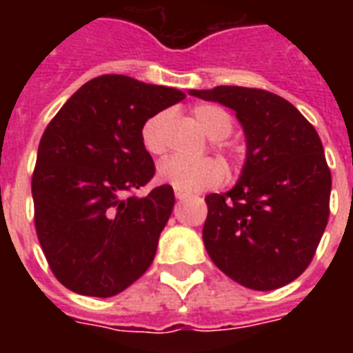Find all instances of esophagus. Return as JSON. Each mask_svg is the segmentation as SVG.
I'll return each mask as SVG.
<instances>
[{"mask_svg": "<svg viewBox=\"0 0 353 353\" xmlns=\"http://www.w3.org/2000/svg\"><path fill=\"white\" fill-rule=\"evenodd\" d=\"M176 198L179 199V201H183V199H187V198H188V194H185V192H179V190H176Z\"/></svg>", "mask_w": 353, "mask_h": 353, "instance_id": "obj_1", "label": "esophagus"}]
</instances>
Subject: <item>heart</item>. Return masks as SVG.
<instances>
[{
	"instance_id": "1",
	"label": "heart",
	"mask_w": 353,
	"mask_h": 353,
	"mask_svg": "<svg viewBox=\"0 0 353 353\" xmlns=\"http://www.w3.org/2000/svg\"><path fill=\"white\" fill-rule=\"evenodd\" d=\"M194 117L205 135L212 141H223L231 135L232 119L223 108L214 106V104H199L194 108ZM170 122V112H161L146 121L141 137H143L144 148L148 150L150 154L159 155L166 150V132H168ZM218 146L234 163V150L221 143ZM157 177H159V181L170 185L179 192L196 194L221 185L225 179V170L216 159L185 161L181 157H168V159L161 161L157 166Z\"/></svg>"
}]
</instances>
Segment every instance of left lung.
I'll list each match as a JSON object with an SVG mask.
<instances>
[{"label":"left lung","mask_w":353,"mask_h":353,"mask_svg":"<svg viewBox=\"0 0 353 353\" xmlns=\"http://www.w3.org/2000/svg\"><path fill=\"white\" fill-rule=\"evenodd\" d=\"M188 93L231 108L245 133L238 183L205 198V249L238 284L279 290L306 271L328 223L332 174L319 133L269 91L218 85Z\"/></svg>","instance_id":"obj_1"}]
</instances>
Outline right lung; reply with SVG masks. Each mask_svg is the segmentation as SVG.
Returning a JSON list of instances; mask_svg holds the SVG:
<instances>
[{
  "label": "right lung",
  "mask_w": 353,
  "mask_h": 353,
  "mask_svg": "<svg viewBox=\"0 0 353 353\" xmlns=\"http://www.w3.org/2000/svg\"><path fill=\"white\" fill-rule=\"evenodd\" d=\"M183 99L176 88L102 74L46 128L32 174L34 225L49 268L68 290L113 296L154 262L174 190L161 185L144 198L128 194L155 174L143 126Z\"/></svg>",
  "instance_id": "add662e5"
}]
</instances>
